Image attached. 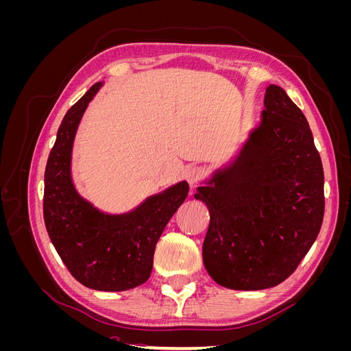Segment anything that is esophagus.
<instances>
[{
    "instance_id": "34e87169",
    "label": "esophagus",
    "mask_w": 351,
    "mask_h": 351,
    "mask_svg": "<svg viewBox=\"0 0 351 351\" xmlns=\"http://www.w3.org/2000/svg\"><path fill=\"white\" fill-rule=\"evenodd\" d=\"M184 177L189 182V184H196L197 182H200L202 177H204V169H202L200 167H190L186 169L184 173Z\"/></svg>"
}]
</instances>
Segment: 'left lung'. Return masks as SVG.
I'll return each mask as SVG.
<instances>
[{
	"instance_id": "1",
	"label": "left lung",
	"mask_w": 351,
	"mask_h": 351,
	"mask_svg": "<svg viewBox=\"0 0 351 351\" xmlns=\"http://www.w3.org/2000/svg\"><path fill=\"white\" fill-rule=\"evenodd\" d=\"M259 127L196 199L209 209L208 274L231 290H263L299 267L324 219V168L304 114L277 84Z\"/></svg>"
}]
</instances>
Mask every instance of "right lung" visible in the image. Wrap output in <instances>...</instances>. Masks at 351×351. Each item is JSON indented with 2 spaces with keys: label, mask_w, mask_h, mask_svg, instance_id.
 Listing matches in <instances>:
<instances>
[{
  "label": "right lung",
  "mask_w": 351,
  "mask_h": 351,
  "mask_svg": "<svg viewBox=\"0 0 351 351\" xmlns=\"http://www.w3.org/2000/svg\"><path fill=\"white\" fill-rule=\"evenodd\" d=\"M101 84L95 83L60 124L45 168L44 219L74 278L93 290L124 291L149 278L156 243L184 202L189 184L180 182L123 215L104 214L76 192L70 168L74 136Z\"/></svg>",
  "instance_id": "right-lung-1"
}]
</instances>
